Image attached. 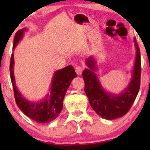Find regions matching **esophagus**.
Masks as SVG:
<instances>
[{"label": "esophagus", "mask_w": 150, "mask_h": 150, "mask_svg": "<svg viewBox=\"0 0 150 150\" xmlns=\"http://www.w3.org/2000/svg\"><path fill=\"white\" fill-rule=\"evenodd\" d=\"M75 71H76V74L79 76L81 75L82 72H83V68H82V67H80V66L76 67H75Z\"/></svg>", "instance_id": "34e87169"}]
</instances>
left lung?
Returning <instances> with one entry per match:
<instances>
[{
    "instance_id": "obj_1",
    "label": "left lung",
    "mask_w": 150,
    "mask_h": 150,
    "mask_svg": "<svg viewBox=\"0 0 150 150\" xmlns=\"http://www.w3.org/2000/svg\"><path fill=\"white\" fill-rule=\"evenodd\" d=\"M136 55L131 79L128 85L119 93L104 89L96 72L98 70L97 61L93 56H89L85 63L88 68L83 71L85 81V91L89 104L96 113L108 120L122 117L126 115L135 100L140 88L141 53L136 38H134Z\"/></svg>"
}]
</instances>
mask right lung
Here are the masks:
<instances>
[{
  "label": "right lung",
  "mask_w": 150,
  "mask_h": 150,
  "mask_svg": "<svg viewBox=\"0 0 150 150\" xmlns=\"http://www.w3.org/2000/svg\"><path fill=\"white\" fill-rule=\"evenodd\" d=\"M28 29L23 28L18 30L13 40V50L15 49L25 32ZM10 76L13 85L16 104L26 116L40 124L49 123L56 119L63 109V102L66 91L74 78L76 77L72 65L57 70L53 74L48 93L45 97L37 101H30L22 96L16 84L14 76V54H11L10 62Z\"/></svg>",
  "instance_id": "add662e5"
}]
</instances>
